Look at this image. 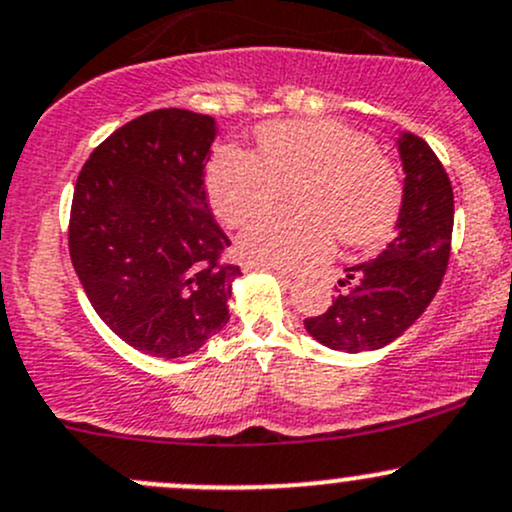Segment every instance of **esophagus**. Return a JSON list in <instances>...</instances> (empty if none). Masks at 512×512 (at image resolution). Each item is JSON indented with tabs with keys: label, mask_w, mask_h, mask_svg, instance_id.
<instances>
[{
	"label": "esophagus",
	"mask_w": 512,
	"mask_h": 512,
	"mask_svg": "<svg viewBox=\"0 0 512 512\" xmlns=\"http://www.w3.org/2000/svg\"><path fill=\"white\" fill-rule=\"evenodd\" d=\"M245 270H247V272H250V270H270V267H260V265H245ZM270 272L277 274V277L282 279V282H289V279L294 277V274H292V272H287V270H270Z\"/></svg>",
	"instance_id": "esophagus-1"
}]
</instances>
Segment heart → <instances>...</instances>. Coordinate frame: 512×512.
Masks as SVG:
<instances>
[{
    "instance_id": "obj_1",
    "label": "heart",
    "mask_w": 512,
    "mask_h": 512,
    "mask_svg": "<svg viewBox=\"0 0 512 512\" xmlns=\"http://www.w3.org/2000/svg\"><path fill=\"white\" fill-rule=\"evenodd\" d=\"M260 157L242 147L218 149L208 166L213 211L240 225L295 188L297 214L257 216L238 238L242 260L297 270L331 255L336 238L373 245L395 223L402 186L373 142L333 120L272 122L257 134Z\"/></svg>"
}]
</instances>
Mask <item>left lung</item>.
Masks as SVG:
<instances>
[{
	"mask_svg": "<svg viewBox=\"0 0 512 512\" xmlns=\"http://www.w3.org/2000/svg\"><path fill=\"white\" fill-rule=\"evenodd\" d=\"M402 201L395 238L375 260L346 267L343 289L326 314L306 319L311 338L331 351H380L417 324L437 297L451 252L454 191L422 137L400 132Z\"/></svg>",
	"mask_w": 512,
	"mask_h": 512,
	"instance_id": "left-lung-1",
	"label": "left lung"
}]
</instances>
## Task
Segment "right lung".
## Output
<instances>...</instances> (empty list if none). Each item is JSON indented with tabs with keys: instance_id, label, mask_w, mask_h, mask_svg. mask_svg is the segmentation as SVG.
Wrapping results in <instances>:
<instances>
[{
	"instance_id": "add662e5",
	"label": "right lung",
	"mask_w": 512,
	"mask_h": 512,
	"mask_svg": "<svg viewBox=\"0 0 512 512\" xmlns=\"http://www.w3.org/2000/svg\"><path fill=\"white\" fill-rule=\"evenodd\" d=\"M215 120L154 110L90 154L73 193L68 247L90 304L127 346L184 358L223 331L240 267L208 208Z\"/></svg>"
}]
</instances>
